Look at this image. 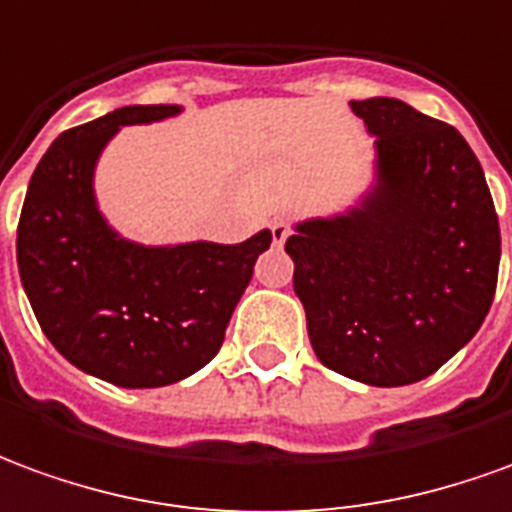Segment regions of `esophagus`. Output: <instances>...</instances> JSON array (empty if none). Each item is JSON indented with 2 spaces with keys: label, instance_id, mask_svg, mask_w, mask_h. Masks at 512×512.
Returning <instances> with one entry per match:
<instances>
[{
  "label": "esophagus",
  "instance_id": "esophagus-1",
  "mask_svg": "<svg viewBox=\"0 0 512 512\" xmlns=\"http://www.w3.org/2000/svg\"><path fill=\"white\" fill-rule=\"evenodd\" d=\"M270 231H273V245H284L286 239H289V234H292V228H289L286 220H275L273 226H270Z\"/></svg>",
  "mask_w": 512,
  "mask_h": 512
}]
</instances>
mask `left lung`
I'll return each instance as SVG.
<instances>
[{
  "label": "left lung",
  "mask_w": 512,
  "mask_h": 512,
  "mask_svg": "<svg viewBox=\"0 0 512 512\" xmlns=\"http://www.w3.org/2000/svg\"><path fill=\"white\" fill-rule=\"evenodd\" d=\"M350 107L375 137V181L347 212L295 223L286 253L322 364L366 386H408L480 331L499 220L455 126L383 96Z\"/></svg>",
  "instance_id": "8db88e82"
}]
</instances>
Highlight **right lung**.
Returning a JSON list of instances; mask_svg holds the SVG:
<instances>
[{
    "label": "right lung",
    "mask_w": 512,
    "mask_h": 512,
    "mask_svg": "<svg viewBox=\"0 0 512 512\" xmlns=\"http://www.w3.org/2000/svg\"><path fill=\"white\" fill-rule=\"evenodd\" d=\"M179 112L134 104L60 134L18 220V275L46 339L76 369L121 389L170 386L209 364L273 242L264 228L239 245H140L101 215L93 176L107 143L121 126Z\"/></svg>",
    "instance_id": "obj_1"
}]
</instances>
